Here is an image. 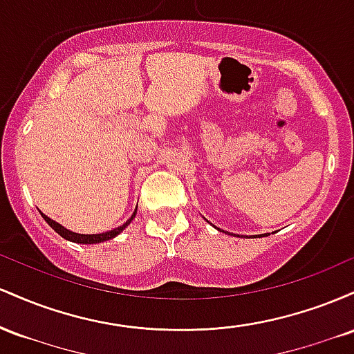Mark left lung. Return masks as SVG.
<instances>
[{
    "label": "left lung",
    "instance_id": "obj_1",
    "mask_svg": "<svg viewBox=\"0 0 354 354\" xmlns=\"http://www.w3.org/2000/svg\"><path fill=\"white\" fill-rule=\"evenodd\" d=\"M259 236H261V234H259Z\"/></svg>",
    "mask_w": 354,
    "mask_h": 354
}]
</instances>
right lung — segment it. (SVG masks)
<instances>
[{"label":"right lung","mask_w":354,"mask_h":354,"mask_svg":"<svg viewBox=\"0 0 354 354\" xmlns=\"http://www.w3.org/2000/svg\"><path fill=\"white\" fill-rule=\"evenodd\" d=\"M41 216L44 218V221H46L48 225H50L51 228L55 230L56 233L59 234V236H63L64 239H68V241H73V243H83V245H93V243H101V241H106V239H111V238L118 236V234H120L121 231H123V230L126 228V226H128L129 223H131V219L136 216V211H135V213H133V216L129 218L128 221L124 223V225H121V226H120V228L111 230V231H106V233H101V234H80V233H73V231L66 230V228H64V226H61L59 223L53 221V219L48 218L46 214H43V213H41Z\"/></svg>","instance_id":"add662e5"}]
</instances>
